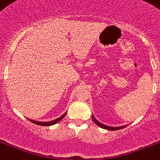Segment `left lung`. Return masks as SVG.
Here are the masks:
<instances>
[{
    "instance_id": "obj_1",
    "label": "left lung",
    "mask_w": 160,
    "mask_h": 160,
    "mask_svg": "<svg viewBox=\"0 0 160 160\" xmlns=\"http://www.w3.org/2000/svg\"><path fill=\"white\" fill-rule=\"evenodd\" d=\"M91 117H92L93 121H94V123H95L96 124L98 125V126L100 127V128H103V129L108 130V131H117V130L123 129V128H126V127H127V125H124V126H121V127H109V126H107V125H105V124H103V123H100L99 121H98L97 119L94 118V115H92V116H91Z\"/></svg>"
}]
</instances>
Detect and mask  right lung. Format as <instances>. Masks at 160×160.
I'll use <instances>...</instances> for the list:
<instances>
[{
	"label": "right lung",
	"instance_id": "right-lung-1",
	"mask_svg": "<svg viewBox=\"0 0 160 160\" xmlns=\"http://www.w3.org/2000/svg\"><path fill=\"white\" fill-rule=\"evenodd\" d=\"M66 115V112H65L64 114H63L62 116H60L59 118H58V119H54V120H52V121H49V122H40V121H37V120H33V119H29V121L32 122V123H35V124H37V125H41V126H52V125H54L55 124V123H58V122H59L61 119H62L63 118L65 117Z\"/></svg>",
	"mask_w": 160,
	"mask_h": 160
}]
</instances>
